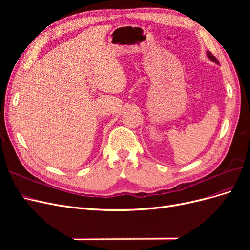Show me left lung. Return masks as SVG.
I'll use <instances>...</instances> for the list:
<instances>
[{"label":"left lung","mask_w":250,"mask_h":250,"mask_svg":"<svg viewBox=\"0 0 250 250\" xmlns=\"http://www.w3.org/2000/svg\"><path fill=\"white\" fill-rule=\"evenodd\" d=\"M207 56H208V58L209 59V60H211V62H215V63H217V64H219V62H218V60L215 58V56L214 55H211V53L210 52H207Z\"/></svg>","instance_id":"1"}]
</instances>
